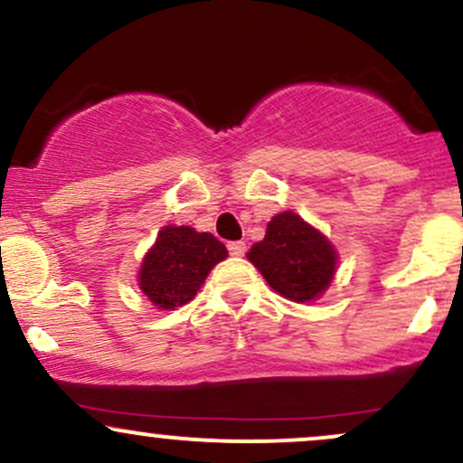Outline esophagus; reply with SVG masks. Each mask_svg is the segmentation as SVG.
<instances>
[{"label":"esophagus","instance_id":"1","mask_svg":"<svg viewBox=\"0 0 463 463\" xmlns=\"http://www.w3.org/2000/svg\"><path fill=\"white\" fill-rule=\"evenodd\" d=\"M228 252H231V257H243V254H246V243L231 241L228 243Z\"/></svg>","mask_w":463,"mask_h":463}]
</instances>
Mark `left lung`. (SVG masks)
I'll list each match as a JSON object with an SVG mask.
<instances>
[{"label":"left lung","mask_w":463,"mask_h":463,"mask_svg":"<svg viewBox=\"0 0 463 463\" xmlns=\"http://www.w3.org/2000/svg\"><path fill=\"white\" fill-rule=\"evenodd\" d=\"M246 257L276 294L294 302L320 298L337 269V250L328 237L294 211L274 215Z\"/></svg>","instance_id":"8db88e82"}]
</instances>
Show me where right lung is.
Returning a JSON list of instances; mask_svg holds the SVG:
<instances>
[{"mask_svg":"<svg viewBox=\"0 0 463 463\" xmlns=\"http://www.w3.org/2000/svg\"><path fill=\"white\" fill-rule=\"evenodd\" d=\"M226 257V246L211 232L163 226L141 261L139 289L156 309L174 311L195 298L211 269Z\"/></svg>","mask_w":463,"mask_h":463,"instance_id":"add662e5","label":"right lung"}]
</instances>
